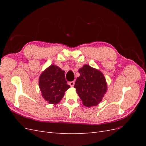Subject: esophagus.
<instances>
[{
    "instance_id": "1",
    "label": "esophagus",
    "mask_w": 146,
    "mask_h": 146,
    "mask_svg": "<svg viewBox=\"0 0 146 146\" xmlns=\"http://www.w3.org/2000/svg\"><path fill=\"white\" fill-rule=\"evenodd\" d=\"M68 83H69V85L70 86H74V84H75V82H74V81L69 82Z\"/></svg>"
}]
</instances>
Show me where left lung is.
<instances>
[{"label": "left lung", "mask_w": 146, "mask_h": 146, "mask_svg": "<svg viewBox=\"0 0 146 146\" xmlns=\"http://www.w3.org/2000/svg\"><path fill=\"white\" fill-rule=\"evenodd\" d=\"M80 76L77 77L74 88L86 107L98 105L107 90L104 74L99 70L85 64L79 69Z\"/></svg>", "instance_id": "obj_1"}]
</instances>
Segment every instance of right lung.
<instances>
[{
	"instance_id": "right-lung-1",
	"label": "right lung",
	"mask_w": 146,
	"mask_h": 146,
	"mask_svg": "<svg viewBox=\"0 0 146 146\" xmlns=\"http://www.w3.org/2000/svg\"><path fill=\"white\" fill-rule=\"evenodd\" d=\"M39 85L42 96L50 104H57L70 86L65 79L64 71L58 66L50 65L41 73Z\"/></svg>"
}]
</instances>
